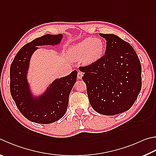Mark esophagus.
Returning a JSON list of instances; mask_svg holds the SVG:
<instances>
[{"mask_svg":"<svg viewBox=\"0 0 156 156\" xmlns=\"http://www.w3.org/2000/svg\"><path fill=\"white\" fill-rule=\"evenodd\" d=\"M83 72H78L77 77H78V79H82V78H83Z\"/></svg>","mask_w":156,"mask_h":156,"instance_id":"1","label":"esophagus"}]
</instances>
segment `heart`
Instances as JSON below:
<instances>
[{"label":"heart","mask_w":156,"mask_h":156,"mask_svg":"<svg viewBox=\"0 0 156 156\" xmlns=\"http://www.w3.org/2000/svg\"><path fill=\"white\" fill-rule=\"evenodd\" d=\"M105 48V43L101 39L88 37L73 46L69 53L76 58L84 57L87 64H93L102 58Z\"/></svg>","instance_id":"heart-1"}]
</instances>
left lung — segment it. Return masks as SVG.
<instances>
[{
    "instance_id": "1",
    "label": "left lung",
    "mask_w": 156,
    "mask_h": 156,
    "mask_svg": "<svg viewBox=\"0 0 156 156\" xmlns=\"http://www.w3.org/2000/svg\"><path fill=\"white\" fill-rule=\"evenodd\" d=\"M106 39L105 55L98 62L80 67L90 106L111 116L128 110L142 87L139 58L128 42L114 34L100 33Z\"/></svg>"
}]
</instances>
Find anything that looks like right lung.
Segmentation results:
<instances>
[{
  "mask_svg": "<svg viewBox=\"0 0 156 156\" xmlns=\"http://www.w3.org/2000/svg\"><path fill=\"white\" fill-rule=\"evenodd\" d=\"M63 35L47 34L36 38L18 51L10 67V92L22 115L32 122L48 124L63 117L67 109L69 96L77 78L73 71L65 77L57 78L43 94L34 97L27 80L30 60L37 46L58 45Z\"/></svg>",
  "mask_w": 156,
  "mask_h": 156,
  "instance_id": "obj_1",
  "label": "right lung"
}]
</instances>
